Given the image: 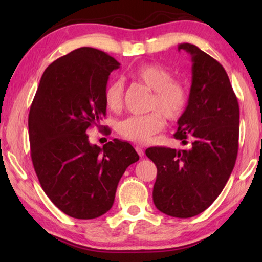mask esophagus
<instances>
[{
	"mask_svg": "<svg viewBox=\"0 0 262 262\" xmlns=\"http://www.w3.org/2000/svg\"><path fill=\"white\" fill-rule=\"evenodd\" d=\"M135 150H136V152L140 155V157H143L144 151H143V149H142L141 145H136V147H135Z\"/></svg>",
	"mask_w": 262,
	"mask_h": 262,
	"instance_id": "esophagus-1",
	"label": "esophagus"
}]
</instances>
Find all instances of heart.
<instances>
[{"mask_svg": "<svg viewBox=\"0 0 262 262\" xmlns=\"http://www.w3.org/2000/svg\"><path fill=\"white\" fill-rule=\"evenodd\" d=\"M132 76L154 91L149 103V110L154 112L144 115H130L120 121L118 130L128 140L145 143L151 140L154 135L162 132L165 126L162 114L168 120H176L183 114L187 105L188 94L183 84L174 81L171 70L161 64L141 66L133 70ZM104 101L106 107L111 111L121 108L123 101V82L121 79H114L107 84L104 91Z\"/></svg>", "mask_w": 262, "mask_h": 262, "instance_id": "heart-1", "label": "heart"}]
</instances>
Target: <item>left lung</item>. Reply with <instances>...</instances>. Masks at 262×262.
<instances>
[{"instance_id": "8db88e82", "label": "left lung", "mask_w": 262, "mask_h": 262, "mask_svg": "<svg viewBox=\"0 0 262 262\" xmlns=\"http://www.w3.org/2000/svg\"><path fill=\"white\" fill-rule=\"evenodd\" d=\"M188 104L174 134L187 149L151 147L145 155L157 167L152 199L159 211L188 219L205 211L223 190L234 167L239 140V105L225 69L192 43Z\"/></svg>"}]
</instances>
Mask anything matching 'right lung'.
<instances>
[{"instance_id":"obj_1","label":"right lung","mask_w":262,"mask_h":262,"mask_svg":"<svg viewBox=\"0 0 262 262\" xmlns=\"http://www.w3.org/2000/svg\"><path fill=\"white\" fill-rule=\"evenodd\" d=\"M120 67L91 47L77 48L43 72L29 114L31 158L43 192L66 215L91 220L113 206L115 192L139 155L118 139L103 148L86 130L106 115L104 91Z\"/></svg>"}]
</instances>
